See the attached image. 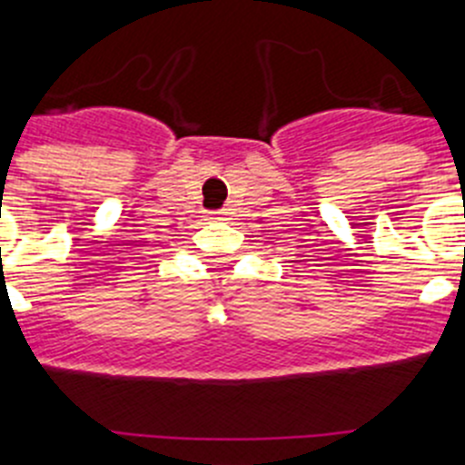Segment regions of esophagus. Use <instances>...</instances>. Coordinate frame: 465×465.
I'll use <instances>...</instances> for the list:
<instances>
[{
  "label": "esophagus",
  "instance_id": "1",
  "mask_svg": "<svg viewBox=\"0 0 465 465\" xmlns=\"http://www.w3.org/2000/svg\"><path fill=\"white\" fill-rule=\"evenodd\" d=\"M209 219H212V221H225V212H212V213H209Z\"/></svg>",
  "mask_w": 465,
  "mask_h": 465
}]
</instances>
